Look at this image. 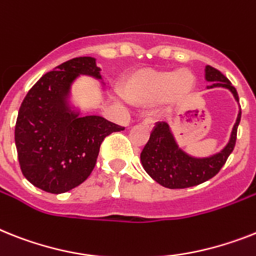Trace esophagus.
Listing matches in <instances>:
<instances>
[{
	"label": "esophagus",
	"mask_w": 256,
	"mask_h": 256,
	"mask_svg": "<svg viewBox=\"0 0 256 256\" xmlns=\"http://www.w3.org/2000/svg\"><path fill=\"white\" fill-rule=\"evenodd\" d=\"M142 124H144V126H149V128H152V126H154V120L152 119V118H146V119L142 122Z\"/></svg>",
	"instance_id": "esophagus-1"
}]
</instances>
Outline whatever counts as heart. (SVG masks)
Instances as JSON below:
<instances>
[{
	"label": "heart",
	"instance_id": "obj_1",
	"mask_svg": "<svg viewBox=\"0 0 256 256\" xmlns=\"http://www.w3.org/2000/svg\"><path fill=\"white\" fill-rule=\"evenodd\" d=\"M194 86L195 77L187 69H141L126 78L122 92L132 104L150 106L160 99L168 103L179 102L188 96Z\"/></svg>",
	"mask_w": 256,
	"mask_h": 256
}]
</instances>
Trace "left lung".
<instances>
[{"instance_id":"8db88e82","label":"left lung","mask_w":256,"mask_h":256,"mask_svg":"<svg viewBox=\"0 0 256 256\" xmlns=\"http://www.w3.org/2000/svg\"><path fill=\"white\" fill-rule=\"evenodd\" d=\"M206 80L214 82L208 88H229L236 100L240 102L236 88L216 68L206 65ZM240 122V111L226 146L220 153L206 158H195L184 153L175 142L168 124L158 122L150 133V138L141 152V164L154 180L168 188H187L202 184L222 168L230 153L234 150Z\"/></svg>"}]
</instances>
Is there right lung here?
<instances>
[{
	"label": "right lung",
	"instance_id": "obj_1",
	"mask_svg": "<svg viewBox=\"0 0 256 256\" xmlns=\"http://www.w3.org/2000/svg\"><path fill=\"white\" fill-rule=\"evenodd\" d=\"M92 57H76L48 72L23 99L16 124L18 161L24 178L50 194H64L88 178L100 144L124 126L102 116H82L66 96L78 76L100 80Z\"/></svg>",
	"mask_w": 256,
	"mask_h": 256
}]
</instances>
